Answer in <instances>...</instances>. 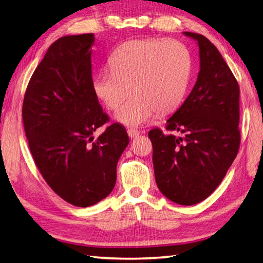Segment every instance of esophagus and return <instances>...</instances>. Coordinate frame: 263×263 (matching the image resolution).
<instances>
[{"instance_id":"1","label":"esophagus","mask_w":263,"mask_h":263,"mask_svg":"<svg viewBox=\"0 0 263 263\" xmlns=\"http://www.w3.org/2000/svg\"><path fill=\"white\" fill-rule=\"evenodd\" d=\"M127 135L132 139V138H137L138 136H139L140 135V131H138L137 128H128Z\"/></svg>"}]
</instances>
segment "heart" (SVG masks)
<instances>
[{"instance_id":"1","label":"heart","mask_w":263,"mask_h":263,"mask_svg":"<svg viewBox=\"0 0 263 263\" xmlns=\"http://www.w3.org/2000/svg\"><path fill=\"white\" fill-rule=\"evenodd\" d=\"M111 70H102L93 79V89L106 107L116 110V119L139 126L156 115L177 108L187 89L191 56L176 40L142 39L124 42L109 60Z\"/></svg>"}]
</instances>
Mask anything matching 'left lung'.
Returning a JSON list of instances; mask_svg holds the SVG:
<instances>
[{
	"label": "left lung",
	"mask_w": 263,
	"mask_h": 263,
	"mask_svg": "<svg viewBox=\"0 0 263 263\" xmlns=\"http://www.w3.org/2000/svg\"><path fill=\"white\" fill-rule=\"evenodd\" d=\"M197 41L200 71L192 92L166 121V131L153 128L155 180L164 197L192 206L208 198L221 184L240 144L239 86L226 61L206 36Z\"/></svg>",
	"instance_id": "left-lung-1"
}]
</instances>
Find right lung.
Returning a JSON list of instances; mask_svg holds the SVG:
<instances>
[{
  "mask_svg": "<svg viewBox=\"0 0 263 263\" xmlns=\"http://www.w3.org/2000/svg\"><path fill=\"white\" fill-rule=\"evenodd\" d=\"M93 33L65 35L47 50L32 74L23 103L28 147L50 189L73 206L108 197L116 166L128 145L125 127L109 121L93 89Z\"/></svg>",
  "mask_w": 263,
  "mask_h": 263,
  "instance_id": "obj_1",
  "label": "right lung"
}]
</instances>
